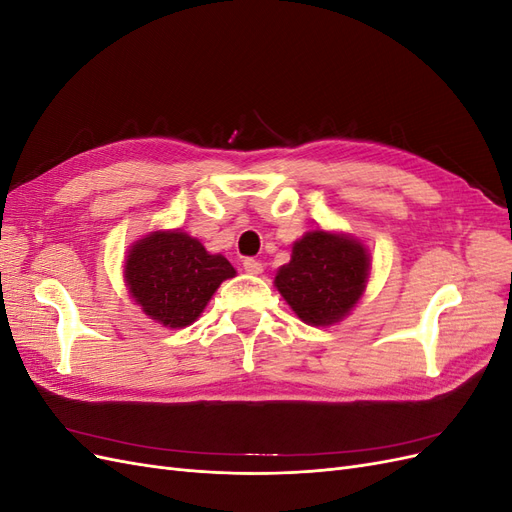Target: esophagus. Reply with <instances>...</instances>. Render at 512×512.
I'll return each mask as SVG.
<instances>
[{
	"instance_id": "esophagus-1",
	"label": "esophagus",
	"mask_w": 512,
	"mask_h": 512,
	"mask_svg": "<svg viewBox=\"0 0 512 512\" xmlns=\"http://www.w3.org/2000/svg\"><path fill=\"white\" fill-rule=\"evenodd\" d=\"M243 269L250 273V275H258V273H262V262L256 260V258H245L243 260Z\"/></svg>"
}]
</instances>
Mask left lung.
Segmentation results:
<instances>
[{
  "instance_id": "8db88e82",
  "label": "left lung",
  "mask_w": 512,
  "mask_h": 512,
  "mask_svg": "<svg viewBox=\"0 0 512 512\" xmlns=\"http://www.w3.org/2000/svg\"><path fill=\"white\" fill-rule=\"evenodd\" d=\"M367 275L369 256L359 241L312 230L292 245L275 286L303 322L324 327L342 320L361 299Z\"/></svg>"
}]
</instances>
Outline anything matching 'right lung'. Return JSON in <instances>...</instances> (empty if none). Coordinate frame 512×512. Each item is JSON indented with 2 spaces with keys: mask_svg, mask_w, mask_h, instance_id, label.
Returning a JSON list of instances; mask_svg holds the SVG:
<instances>
[{
  "mask_svg": "<svg viewBox=\"0 0 512 512\" xmlns=\"http://www.w3.org/2000/svg\"><path fill=\"white\" fill-rule=\"evenodd\" d=\"M235 269L220 254L181 230L151 232L126 260V282L143 312L170 329H183L203 312Z\"/></svg>",
  "mask_w": 512,
  "mask_h": 512,
  "instance_id": "obj_1",
  "label": "right lung"
}]
</instances>
